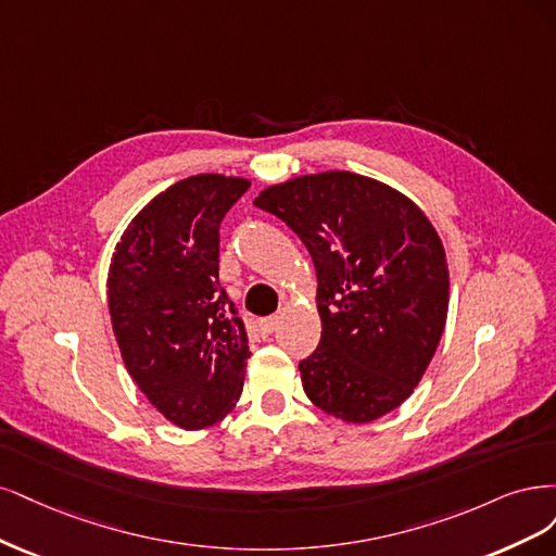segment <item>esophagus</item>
Instances as JSON below:
<instances>
[{
  "label": "esophagus",
  "mask_w": 556,
  "mask_h": 556,
  "mask_svg": "<svg viewBox=\"0 0 556 556\" xmlns=\"http://www.w3.org/2000/svg\"><path fill=\"white\" fill-rule=\"evenodd\" d=\"M258 328H261V332H263V334H273V332L279 328V316L263 318L261 324H258Z\"/></svg>",
  "instance_id": "1"
}]
</instances>
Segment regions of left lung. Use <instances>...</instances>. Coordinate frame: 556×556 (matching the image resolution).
<instances>
[{"label": "left lung", "instance_id": "obj_1", "mask_svg": "<svg viewBox=\"0 0 556 556\" xmlns=\"http://www.w3.org/2000/svg\"><path fill=\"white\" fill-rule=\"evenodd\" d=\"M254 205L289 224L316 267L320 344L298 367L304 395L353 425L404 404L432 363L451 295L445 249L427 214L349 170L291 177Z\"/></svg>", "mask_w": 556, "mask_h": 556}]
</instances>
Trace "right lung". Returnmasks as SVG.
Instances as JSON below:
<instances>
[{
    "label": "right lung",
    "mask_w": 556,
    "mask_h": 556,
    "mask_svg": "<svg viewBox=\"0 0 556 556\" xmlns=\"http://www.w3.org/2000/svg\"><path fill=\"white\" fill-rule=\"evenodd\" d=\"M249 185L222 173L170 185L129 222L109 267L124 367L159 414L189 432L230 414L252 355L219 286V226Z\"/></svg>",
    "instance_id": "obj_1"
}]
</instances>
